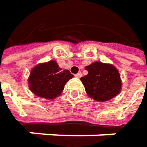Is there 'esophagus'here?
Masks as SVG:
<instances>
[{
    "label": "esophagus",
    "mask_w": 147,
    "mask_h": 147,
    "mask_svg": "<svg viewBox=\"0 0 147 147\" xmlns=\"http://www.w3.org/2000/svg\"><path fill=\"white\" fill-rule=\"evenodd\" d=\"M82 76V72H78V73L76 74V75H75V76H76V77H77V78H80V77H81Z\"/></svg>",
    "instance_id": "1"
}]
</instances>
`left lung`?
<instances>
[{
  "instance_id": "left-lung-1",
  "label": "left lung",
  "mask_w": 147,
  "mask_h": 147,
  "mask_svg": "<svg viewBox=\"0 0 147 147\" xmlns=\"http://www.w3.org/2000/svg\"><path fill=\"white\" fill-rule=\"evenodd\" d=\"M88 74L81 77L88 95L97 101H106L121 90V79L117 70L111 65L94 62L85 68Z\"/></svg>"
}]
</instances>
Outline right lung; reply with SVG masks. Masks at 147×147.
Returning <instances> with one entry per match:
<instances>
[{"label":"right lung","mask_w":147,"mask_h":147,"mask_svg":"<svg viewBox=\"0 0 147 147\" xmlns=\"http://www.w3.org/2000/svg\"><path fill=\"white\" fill-rule=\"evenodd\" d=\"M72 77L70 71H62L55 61L51 60L33 68L29 77V86L37 96L54 99L62 93L65 83Z\"/></svg>","instance_id":"add662e5"}]
</instances>
